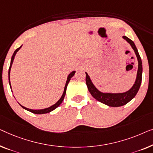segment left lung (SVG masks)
Listing matches in <instances>:
<instances>
[{
  "label": "left lung",
  "mask_w": 153,
  "mask_h": 153,
  "mask_svg": "<svg viewBox=\"0 0 153 153\" xmlns=\"http://www.w3.org/2000/svg\"><path fill=\"white\" fill-rule=\"evenodd\" d=\"M123 39H125L131 45L132 48L133 49L136 54L137 61H138V70H137V73L136 80L134 85H132V87L129 90L121 93L101 92L100 90H99L95 87L92 80L90 79V76L88 74L87 72H85L86 85H87L88 89L90 92V94H92V96L95 99H97V101H100L101 103L105 104V105L110 106V107H119V106L124 105L131 101L136 96L137 93L138 92L141 83V79H142V62H141V57L139 54L138 50H137L134 42L132 40H130L126 36H123Z\"/></svg>",
  "instance_id": "1"
}]
</instances>
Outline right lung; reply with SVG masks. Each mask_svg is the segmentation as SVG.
<instances>
[{"label": "right lung", "instance_id": "right-lung-1", "mask_svg": "<svg viewBox=\"0 0 153 153\" xmlns=\"http://www.w3.org/2000/svg\"><path fill=\"white\" fill-rule=\"evenodd\" d=\"M22 47V45L21 47H19V48H17V49L14 51V54H13L12 56V59H11V63H10V68H9V72H8V76H9V83H10V88L11 90H12V87H11V83H10V70H11V68H12V63H13V61H14V57H15V55L16 54V53L18 51H19L20 49H21ZM75 71H72L71 73H70L69 75L68 76V78H67V81H66V83H65V88H64V91L63 94H62L61 97L60 98V99L57 101V102L54 104V105H51L50 107L49 108H44V109H41V110H32V109H30V108H25L24 107V106L21 105V104L19 103V105L21 106L22 108H24V109L27 110V111H30L31 112H32V113L34 114H45V113H49V112H52V110H54L56 109L57 107H59V105H61V103L63 102V99H64V97H65V93H66V89H67V86L68 85V83H69V82L70 81V79H71L72 77L74 76V74H75Z\"/></svg>", "mask_w": 153, "mask_h": 153}]
</instances>
